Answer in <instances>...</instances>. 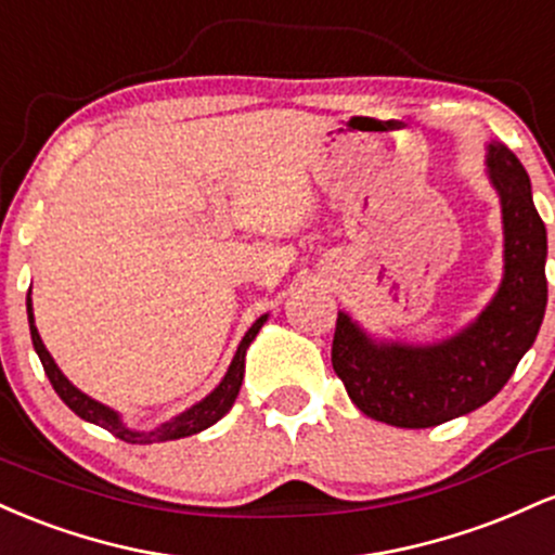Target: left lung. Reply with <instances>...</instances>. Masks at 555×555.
<instances>
[{
    "instance_id": "8db88e82",
    "label": "left lung",
    "mask_w": 555,
    "mask_h": 555,
    "mask_svg": "<svg viewBox=\"0 0 555 555\" xmlns=\"http://www.w3.org/2000/svg\"><path fill=\"white\" fill-rule=\"evenodd\" d=\"M488 175L503 208V282L469 328L433 347L375 344L336 318L331 365L360 412L397 428H433L488 404L532 347L545 315V224L519 158L490 143Z\"/></svg>"
}]
</instances>
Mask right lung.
<instances>
[{
	"label": "right lung",
	"mask_w": 555,
	"mask_h": 555,
	"mask_svg": "<svg viewBox=\"0 0 555 555\" xmlns=\"http://www.w3.org/2000/svg\"><path fill=\"white\" fill-rule=\"evenodd\" d=\"M25 305H28V323H30V339H34V347L38 352V360H41L43 371H47L49 380H52L54 391L60 393V399L65 401L69 410L75 412V415L88 420V423L93 425H101L104 430H109L112 436H117L119 441L125 443H162V441H177V438H184V436H193V433H201L206 428H211L216 420H221L227 415L229 410H232L234 399H237L240 393V386H242V375H245V352L247 347H250V341L256 339V334L263 326L266 315H260L256 323H253L250 331H247L245 336H242L240 347H237V354H234L232 365H229V371L224 375V380H221L219 386L214 388L211 393H208L206 399L197 401L195 406H190L188 412H182L180 417L169 420V423H164L162 428H154V430H130L125 428L122 423H119V415L109 406L99 404V401H93L91 397H86V393L78 391L69 380L62 375L60 367H56V362L52 360V354L47 352V347H43L41 336H38V328L34 326V308H30V295L25 299Z\"/></svg>",
	"instance_id": "obj_1"
}]
</instances>
